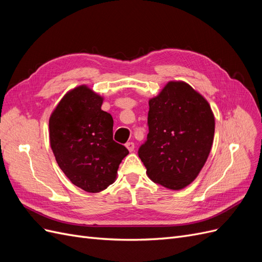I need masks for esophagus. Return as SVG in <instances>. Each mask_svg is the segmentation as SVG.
Masks as SVG:
<instances>
[{
    "label": "esophagus",
    "mask_w": 262,
    "mask_h": 262,
    "mask_svg": "<svg viewBox=\"0 0 262 262\" xmlns=\"http://www.w3.org/2000/svg\"><path fill=\"white\" fill-rule=\"evenodd\" d=\"M125 147L129 149V152H133V150H134V143H133V142H128V143L125 144Z\"/></svg>",
    "instance_id": "34e87169"
}]
</instances>
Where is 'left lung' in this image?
Segmentation results:
<instances>
[{"label":"left lung","instance_id":"left-lung-1","mask_svg":"<svg viewBox=\"0 0 262 262\" xmlns=\"http://www.w3.org/2000/svg\"><path fill=\"white\" fill-rule=\"evenodd\" d=\"M148 134L139 148L147 176L180 190L198 177L213 144L215 120L208 100L182 81H170L148 100Z\"/></svg>","mask_w":262,"mask_h":262}]
</instances>
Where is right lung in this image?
<instances>
[{
	"label": "right lung",
	"instance_id": "add662e5",
	"mask_svg": "<svg viewBox=\"0 0 262 262\" xmlns=\"http://www.w3.org/2000/svg\"><path fill=\"white\" fill-rule=\"evenodd\" d=\"M102 98L86 85L68 92L49 119L50 146L73 185L96 193L116 180L129 154L113 139L114 120L101 110Z\"/></svg>",
	"mask_w": 262,
	"mask_h": 262
}]
</instances>
